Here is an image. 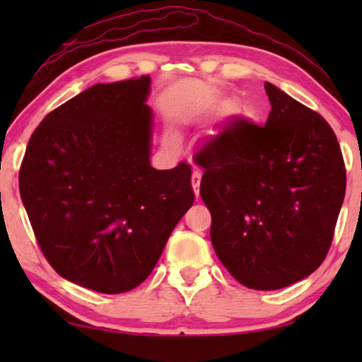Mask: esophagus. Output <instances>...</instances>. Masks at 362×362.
<instances>
[{
	"mask_svg": "<svg viewBox=\"0 0 362 362\" xmlns=\"http://www.w3.org/2000/svg\"><path fill=\"white\" fill-rule=\"evenodd\" d=\"M192 189H194V194L199 197V189H201V170H199V168H194Z\"/></svg>",
	"mask_w": 362,
	"mask_h": 362,
	"instance_id": "esophagus-1",
	"label": "esophagus"
}]
</instances>
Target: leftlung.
Segmentation results:
<instances>
[{
    "instance_id": "left-lung-1",
    "label": "left lung",
    "mask_w": 362,
    "mask_h": 362,
    "mask_svg": "<svg viewBox=\"0 0 362 362\" xmlns=\"http://www.w3.org/2000/svg\"><path fill=\"white\" fill-rule=\"evenodd\" d=\"M265 126L235 122L194 156L211 242L228 272L250 289L274 291L320 267L334 238L346 167L322 115L265 83Z\"/></svg>"
}]
</instances>
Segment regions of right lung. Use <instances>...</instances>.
<instances>
[{
  "label": "right lung",
  "instance_id": "1",
  "mask_svg": "<svg viewBox=\"0 0 362 362\" xmlns=\"http://www.w3.org/2000/svg\"><path fill=\"white\" fill-rule=\"evenodd\" d=\"M151 78L98 83L62 103L28 141L20 195L40 250L64 279L117 294L155 269L194 204L192 170L151 167Z\"/></svg>",
  "mask_w": 362,
  "mask_h": 362
}]
</instances>
